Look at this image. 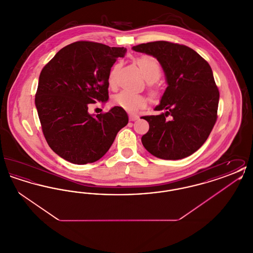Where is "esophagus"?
Returning <instances> with one entry per match:
<instances>
[{"mask_svg":"<svg viewBox=\"0 0 253 253\" xmlns=\"http://www.w3.org/2000/svg\"><path fill=\"white\" fill-rule=\"evenodd\" d=\"M129 120H130V121H136V120H138V117L137 116H133V115H130L129 116Z\"/></svg>","mask_w":253,"mask_h":253,"instance_id":"34e87169","label":"esophagus"}]
</instances>
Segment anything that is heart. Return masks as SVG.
Masks as SVG:
<instances>
[{"label": "heart", "mask_w": 253, "mask_h": 253, "mask_svg": "<svg viewBox=\"0 0 253 253\" xmlns=\"http://www.w3.org/2000/svg\"><path fill=\"white\" fill-rule=\"evenodd\" d=\"M136 63L148 83L150 84L156 83L160 78L161 68L155 58L150 56L142 57L136 60ZM119 66L120 65L117 64L110 73L108 79L109 84L114 85L115 84L116 73L119 69ZM115 102L121 108L133 114L138 112L141 109L145 108L147 105L148 99L141 95H136L128 91H121V93H119L117 96H115Z\"/></svg>", "instance_id": "obj_1"}]
</instances>
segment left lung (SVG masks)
Listing matches in <instances>:
<instances>
[{"mask_svg":"<svg viewBox=\"0 0 253 253\" xmlns=\"http://www.w3.org/2000/svg\"><path fill=\"white\" fill-rule=\"evenodd\" d=\"M132 49L156 58L168 85L155 108L165 113L142 117L150 126L141 137L145 149L161 159L193 155L204 144L217 119L219 91L210 64L193 49L164 41Z\"/></svg>","mask_w":253,"mask_h":253,"instance_id":"8db88e82","label":"left lung"}]
</instances>
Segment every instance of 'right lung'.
Segmentation results:
<instances>
[{
    "label": "right lung",
    "mask_w": 253,
    "mask_h": 253,
    "mask_svg": "<svg viewBox=\"0 0 253 253\" xmlns=\"http://www.w3.org/2000/svg\"><path fill=\"white\" fill-rule=\"evenodd\" d=\"M126 52L77 42L60 49L42 70L35 105L44 137L59 157L78 165L93 163L127 125V113L119 106L96 116L88 112L90 103L107 102L111 68Z\"/></svg>",
    "instance_id": "1"
}]
</instances>
